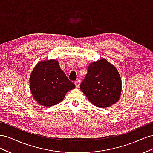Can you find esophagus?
I'll list each match as a JSON object with an SVG mask.
<instances>
[{"label":"esophagus","instance_id":"1","mask_svg":"<svg viewBox=\"0 0 153 153\" xmlns=\"http://www.w3.org/2000/svg\"><path fill=\"white\" fill-rule=\"evenodd\" d=\"M75 85H76V87H79V86H80V81L79 80H76L75 82Z\"/></svg>","mask_w":153,"mask_h":153}]
</instances>
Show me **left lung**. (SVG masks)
I'll return each instance as SVG.
<instances>
[{"mask_svg": "<svg viewBox=\"0 0 153 153\" xmlns=\"http://www.w3.org/2000/svg\"><path fill=\"white\" fill-rule=\"evenodd\" d=\"M80 89L91 103L106 108L117 103L122 91V81L117 69L105 59L91 63Z\"/></svg>", "mask_w": 153, "mask_h": 153, "instance_id": "8db88e82", "label": "left lung"}]
</instances>
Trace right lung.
Wrapping results in <instances>:
<instances>
[{"label":"right lung","instance_id":"add662e5","mask_svg":"<svg viewBox=\"0 0 153 153\" xmlns=\"http://www.w3.org/2000/svg\"><path fill=\"white\" fill-rule=\"evenodd\" d=\"M30 89L34 100L45 106L56 105L64 100L67 92L75 88L60 68L57 60L40 61L30 76Z\"/></svg>","mask_w":153,"mask_h":153}]
</instances>
